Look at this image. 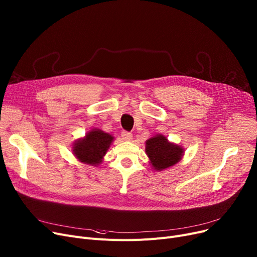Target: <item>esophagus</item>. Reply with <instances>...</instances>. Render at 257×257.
I'll use <instances>...</instances> for the list:
<instances>
[{"mask_svg":"<svg viewBox=\"0 0 257 257\" xmlns=\"http://www.w3.org/2000/svg\"><path fill=\"white\" fill-rule=\"evenodd\" d=\"M121 139H123L126 142H130L132 140V134L130 132L123 131V132H121Z\"/></svg>","mask_w":257,"mask_h":257,"instance_id":"1","label":"esophagus"}]
</instances>
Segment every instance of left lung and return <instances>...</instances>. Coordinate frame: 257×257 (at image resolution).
I'll return each instance as SVG.
<instances>
[{
    "label": "left lung",
    "instance_id": "left-lung-1",
    "mask_svg": "<svg viewBox=\"0 0 257 257\" xmlns=\"http://www.w3.org/2000/svg\"><path fill=\"white\" fill-rule=\"evenodd\" d=\"M145 151L154 171L160 172L172 168L182 159L184 149L175 143H171L164 134H156L146 141Z\"/></svg>",
    "mask_w": 257,
    "mask_h": 257
}]
</instances>
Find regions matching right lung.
Wrapping results in <instances>:
<instances>
[{
  "label": "right lung",
  "instance_id": "1",
  "mask_svg": "<svg viewBox=\"0 0 257 257\" xmlns=\"http://www.w3.org/2000/svg\"><path fill=\"white\" fill-rule=\"evenodd\" d=\"M113 141L114 138L111 134L98 128H92L85 134V137L74 142L72 151L80 163L98 167L102 164L104 156Z\"/></svg>",
  "mask_w": 257,
  "mask_h": 257
}]
</instances>
